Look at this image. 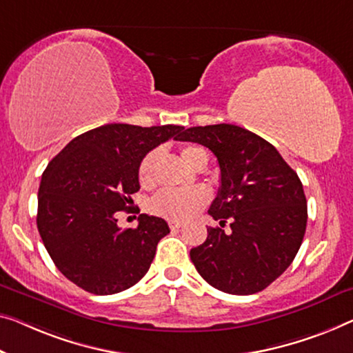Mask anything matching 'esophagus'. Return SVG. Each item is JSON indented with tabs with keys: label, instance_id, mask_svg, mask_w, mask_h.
Masks as SVG:
<instances>
[{
	"label": "esophagus",
	"instance_id": "34e87169",
	"mask_svg": "<svg viewBox=\"0 0 353 353\" xmlns=\"http://www.w3.org/2000/svg\"><path fill=\"white\" fill-rule=\"evenodd\" d=\"M181 227H182V222H179V220H170L171 230H179Z\"/></svg>",
	"mask_w": 353,
	"mask_h": 353
}]
</instances>
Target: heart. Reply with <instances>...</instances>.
<instances>
[{"label": "heart", "instance_id": "b5f03b06", "mask_svg": "<svg viewBox=\"0 0 353 353\" xmlns=\"http://www.w3.org/2000/svg\"><path fill=\"white\" fill-rule=\"evenodd\" d=\"M159 152L150 150L139 163L138 179L141 185H150L154 182V165ZM181 157L192 168L206 166L208 154L203 147L187 144L181 147ZM209 201V194L204 188H188V190H161L150 201V210L157 215L171 220H187L198 214Z\"/></svg>", "mask_w": 353, "mask_h": 353}]
</instances>
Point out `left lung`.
Here are the masks:
<instances>
[{
	"label": "left lung",
	"instance_id": "8db88e82",
	"mask_svg": "<svg viewBox=\"0 0 353 353\" xmlns=\"http://www.w3.org/2000/svg\"><path fill=\"white\" fill-rule=\"evenodd\" d=\"M177 141L198 143L217 157L220 188L208 212L231 233L208 228L190 250L201 277L217 290H265L292 265L303 243L307 204L303 183L277 149L259 134L230 123L193 126Z\"/></svg>",
	"mask_w": 353,
	"mask_h": 353
}]
</instances>
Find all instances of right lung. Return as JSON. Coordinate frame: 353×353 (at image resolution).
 Returning a JSON list of instances; mask_svg holds the SVG:
<instances>
[{"label": "right lung", "instance_id": "add662e5", "mask_svg": "<svg viewBox=\"0 0 353 353\" xmlns=\"http://www.w3.org/2000/svg\"><path fill=\"white\" fill-rule=\"evenodd\" d=\"M183 126L109 123L79 134L47 165L38 192V223L50 259L77 287L114 294L133 287L170 233L165 220L141 214L120 230L117 212L139 190L138 168L152 149L177 138Z\"/></svg>", "mask_w": 353, "mask_h": 353}]
</instances>
